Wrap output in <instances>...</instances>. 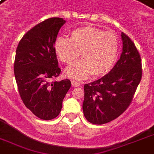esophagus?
Masks as SVG:
<instances>
[{"instance_id": "obj_1", "label": "esophagus", "mask_w": 154, "mask_h": 154, "mask_svg": "<svg viewBox=\"0 0 154 154\" xmlns=\"http://www.w3.org/2000/svg\"><path fill=\"white\" fill-rule=\"evenodd\" d=\"M71 83H72V85L73 87H77V86H80V85H81V84H80L79 82H76V81H72V82H71Z\"/></svg>"}]
</instances>
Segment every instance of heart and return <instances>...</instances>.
<instances>
[{"label": "heart", "instance_id": "b5f03b06", "mask_svg": "<svg viewBox=\"0 0 154 154\" xmlns=\"http://www.w3.org/2000/svg\"><path fill=\"white\" fill-rule=\"evenodd\" d=\"M70 39L57 37L53 48L57 57L67 65L79 58L82 60L65 70L67 77L76 80L85 79L89 75L107 73L116 62L119 41L112 32H105L94 26H82L69 32Z\"/></svg>", "mask_w": 154, "mask_h": 154}]
</instances>
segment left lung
I'll return each instance as SVG.
<instances>
[{"label":"left lung","mask_w":154,"mask_h":154,"mask_svg":"<svg viewBox=\"0 0 154 154\" xmlns=\"http://www.w3.org/2000/svg\"><path fill=\"white\" fill-rule=\"evenodd\" d=\"M120 59L109 73L84 85L83 112L88 122L102 125L126 110L142 77L141 60L134 43L122 32Z\"/></svg>","instance_id":"obj_1"}]
</instances>
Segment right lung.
<instances>
[{"instance_id":"right-lung-1","label":"right lung","mask_w":154,"mask_h":154,"mask_svg":"<svg viewBox=\"0 0 154 154\" xmlns=\"http://www.w3.org/2000/svg\"><path fill=\"white\" fill-rule=\"evenodd\" d=\"M65 23L63 18L52 17L37 24L23 36L16 50L14 74L20 98L42 120L57 117L71 87L69 79L52 81L60 73L53 45Z\"/></svg>"}]
</instances>
